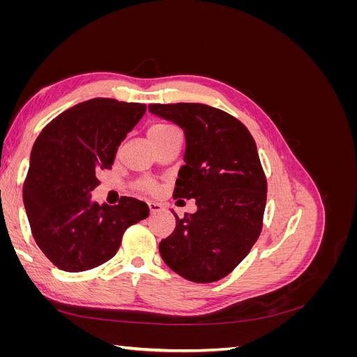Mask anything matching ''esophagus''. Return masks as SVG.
Segmentation results:
<instances>
[{
	"instance_id": "34e87169",
	"label": "esophagus",
	"mask_w": 357,
	"mask_h": 357,
	"mask_svg": "<svg viewBox=\"0 0 357 357\" xmlns=\"http://www.w3.org/2000/svg\"><path fill=\"white\" fill-rule=\"evenodd\" d=\"M149 210H150V214H156L162 210V205L158 202H149Z\"/></svg>"
}]
</instances>
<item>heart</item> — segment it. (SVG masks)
I'll return each mask as SVG.
<instances>
[{
	"label": "heart",
	"instance_id": "b5f03b06",
	"mask_svg": "<svg viewBox=\"0 0 357 357\" xmlns=\"http://www.w3.org/2000/svg\"><path fill=\"white\" fill-rule=\"evenodd\" d=\"M172 134H177L176 129L168 123H164V122L152 125L147 131V137H149L150 143H152V144H158L160 142H164L165 138L171 137ZM139 188H142L144 192H149V193H155L158 190V185L153 180H143L142 183H139Z\"/></svg>",
	"mask_w": 357,
	"mask_h": 357
}]
</instances>
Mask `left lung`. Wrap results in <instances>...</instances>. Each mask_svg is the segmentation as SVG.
<instances>
[{
  "label": "left lung",
  "mask_w": 357,
  "mask_h": 357,
  "mask_svg": "<svg viewBox=\"0 0 357 357\" xmlns=\"http://www.w3.org/2000/svg\"><path fill=\"white\" fill-rule=\"evenodd\" d=\"M149 110L185 129L186 165L172 197L197 204L185 218L174 213L176 229L160 241V256L189 282H218L262 231L266 177L255 139L238 119L205 104H150Z\"/></svg>",
  "instance_id": "1"
}]
</instances>
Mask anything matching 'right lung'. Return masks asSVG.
Wrapping results in <instances>:
<instances>
[{"mask_svg":"<svg viewBox=\"0 0 357 357\" xmlns=\"http://www.w3.org/2000/svg\"><path fill=\"white\" fill-rule=\"evenodd\" d=\"M146 105L93 98L56 116L37 137L24 183L31 232L49 261L67 273L96 268L117 253L129 226L146 219L143 201L91 202L100 169H110L117 147Z\"/></svg>","mask_w":357,"mask_h":357,"instance_id":"1","label":"right lung"}]
</instances>
